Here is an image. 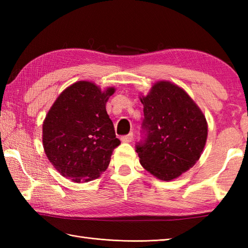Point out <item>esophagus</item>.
I'll list each match as a JSON object with an SVG mask.
<instances>
[{
    "mask_svg": "<svg viewBox=\"0 0 248 248\" xmlns=\"http://www.w3.org/2000/svg\"><path fill=\"white\" fill-rule=\"evenodd\" d=\"M120 140H121V141H124V143H131V141L133 140V133L131 132V133H129L128 135L121 136Z\"/></svg>",
    "mask_w": 248,
    "mask_h": 248,
    "instance_id": "esophagus-1",
    "label": "esophagus"
}]
</instances>
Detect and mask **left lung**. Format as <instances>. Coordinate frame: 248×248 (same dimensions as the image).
I'll list each match as a JSON object with an SVG mask.
<instances>
[{"label":"left lung","mask_w":248,"mask_h":248,"mask_svg":"<svg viewBox=\"0 0 248 248\" xmlns=\"http://www.w3.org/2000/svg\"><path fill=\"white\" fill-rule=\"evenodd\" d=\"M140 102L145 138L136 145L140 162L151 175L170 181L199 160L207 141V120L193 99L168 81L156 82Z\"/></svg>","instance_id":"1"}]
</instances>
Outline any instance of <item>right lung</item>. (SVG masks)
Listing matches in <instances>:
<instances>
[{
  "mask_svg": "<svg viewBox=\"0 0 248 248\" xmlns=\"http://www.w3.org/2000/svg\"><path fill=\"white\" fill-rule=\"evenodd\" d=\"M114 87L78 81L62 92L43 124L46 155L62 177L73 182L97 179L120 144L105 108Z\"/></svg>",
  "mask_w": 248,
  "mask_h": 248,
  "instance_id": "right-lung-1",
  "label": "right lung"
}]
</instances>
